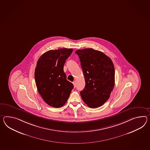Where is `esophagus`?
I'll list each match as a JSON object with an SVG mask.
<instances>
[{"label":"esophagus","mask_w":150,"mask_h":150,"mask_svg":"<svg viewBox=\"0 0 150 150\" xmlns=\"http://www.w3.org/2000/svg\"><path fill=\"white\" fill-rule=\"evenodd\" d=\"M73 83L74 87L75 88V87H76V82H75V81H74L73 82Z\"/></svg>","instance_id":"34e87169"}]
</instances>
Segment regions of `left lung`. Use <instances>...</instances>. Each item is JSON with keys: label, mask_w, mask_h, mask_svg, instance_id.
Here are the masks:
<instances>
[{"label": "left lung", "mask_w": 150, "mask_h": 150, "mask_svg": "<svg viewBox=\"0 0 150 150\" xmlns=\"http://www.w3.org/2000/svg\"><path fill=\"white\" fill-rule=\"evenodd\" d=\"M86 82L80 91L88 107L102 106L110 98L115 84V70L111 59L101 51L86 48L77 50Z\"/></svg>", "instance_id": "left-lung-1"}]
</instances>
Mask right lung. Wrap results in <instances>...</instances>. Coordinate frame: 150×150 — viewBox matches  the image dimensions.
Here are the masks:
<instances>
[{"mask_svg":"<svg viewBox=\"0 0 150 150\" xmlns=\"http://www.w3.org/2000/svg\"><path fill=\"white\" fill-rule=\"evenodd\" d=\"M72 49L62 48L47 51L37 62L35 79L41 97L49 106L59 108L64 105L73 89L67 80L63 67Z\"/></svg>","mask_w":150,"mask_h":150,"instance_id":"1","label":"right lung"}]
</instances>
